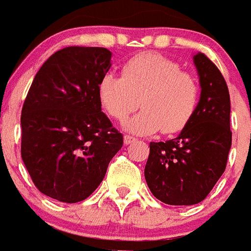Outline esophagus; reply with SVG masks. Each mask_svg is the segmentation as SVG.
Wrapping results in <instances>:
<instances>
[{
    "label": "esophagus",
    "instance_id": "obj_1",
    "mask_svg": "<svg viewBox=\"0 0 251 251\" xmlns=\"http://www.w3.org/2000/svg\"><path fill=\"white\" fill-rule=\"evenodd\" d=\"M134 141H136V138L132 136H124V145L126 146H128V145H130V143H133Z\"/></svg>",
    "mask_w": 251,
    "mask_h": 251
}]
</instances>
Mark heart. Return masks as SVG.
<instances>
[{
  "instance_id": "heart-1",
  "label": "heart",
  "mask_w": 251,
  "mask_h": 251,
  "mask_svg": "<svg viewBox=\"0 0 251 251\" xmlns=\"http://www.w3.org/2000/svg\"><path fill=\"white\" fill-rule=\"evenodd\" d=\"M98 94L111 118L123 122L138 105L143 110L127 123V129L149 136L177 133L187 127L198 102V85L176 62L157 53H143L123 66L122 77L108 72L100 78Z\"/></svg>"
}]
</instances>
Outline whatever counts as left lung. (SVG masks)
Segmentation results:
<instances>
[{
	"label": "left lung",
	"mask_w": 251,
	"mask_h": 251,
	"mask_svg": "<svg viewBox=\"0 0 251 251\" xmlns=\"http://www.w3.org/2000/svg\"><path fill=\"white\" fill-rule=\"evenodd\" d=\"M201 98L176 138L150 143L145 177L158 201L171 205L202 202L224 174L231 149L230 94L224 76L203 53L193 57Z\"/></svg>",
	"instance_id": "obj_1"
}]
</instances>
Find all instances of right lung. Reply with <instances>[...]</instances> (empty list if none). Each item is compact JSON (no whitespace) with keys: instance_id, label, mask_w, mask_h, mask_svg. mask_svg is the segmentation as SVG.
Instances as JSON below:
<instances>
[{"instance_id":"1","label":"right lung","mask_w":251,"mask_h":251,"mask_svg":"<svg viewBox=\"0 0 251 251\" xmlns=\"http://www.w3.org/2000/svg\"><path fill=\"white\" fill-rule=\"evenodd\" d=\"M110 59L106 48L61 49L43 63L24 101L21 157L39 192L59 202L93 194L123 146L98 94Z\"/></svg>"}]
</instances>
